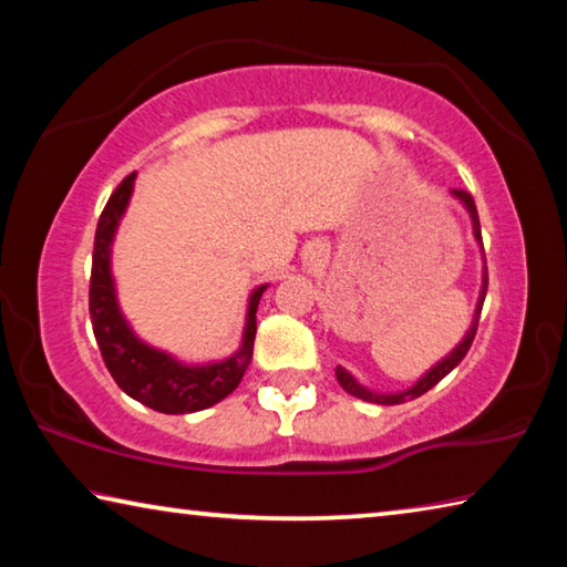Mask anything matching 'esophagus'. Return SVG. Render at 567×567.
Here are the masks:
<instances>
[{
  "label": "esophagus",
  "mask_w": 567,
  "mask_h": 567,
  "mask_svg": "<svg viewBox=\"0 0 567 567\" xmlns=\"http://www.w3.org/2000/svg\"><path fill=\"white\" fill-rule=\"evenodd\" d=\"M312 255H318V252H312Z\"/></svg>",
  "instance_id": "1"
}]
</instances>
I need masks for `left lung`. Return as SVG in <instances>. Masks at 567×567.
<instances>
[{
  "instance_id": "1",
  "label": "left lung",
  "mask_w": 567,
  "mask_h": 567,
  "mask_svg": "<svg viewBox=\"0 0 567 567\" xmlns=\"http://www.w3.org/2000/svg\"><path fill=\"white\" fill-rule=\"evenodd\" d=\"M450 195H453L460 205L465 207V213L470 215V223H473V237L475 243L483 249V237H480V219H477V209L473 197H470V192L463 189H450ZM485 292H487V267H485V255H483V285H480V295H477V305H475V312H473V322H470L467 332L463 334V340H460L453 350H450L443 360H437L433 368H430L425 375H420L415 385H410L408 390H398V392H378V390H370L368 385H362V382L338 364L334 368V378H338L340 388L344 392H350L352 398H360L364 402H378V405H400V402H408V400H415L420 395H425L430 388H435L440 380H443L450 370H455L460 362L470 350V344H473L475 338V330H477V320H480V310H483V302H485Z\"/></svg>"
}]
</instances>
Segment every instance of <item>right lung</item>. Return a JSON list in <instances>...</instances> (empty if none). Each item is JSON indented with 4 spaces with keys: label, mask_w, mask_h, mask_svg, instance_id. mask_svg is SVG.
I'll return each mask as SVG.
<instances>
[{
    "label": "right lung",
    "mask_w": 567,
    "mask_h": 567,
    "mask_svg": "<svg viewBox=\"0 0 567 567\" xmlns=\"http://www.w3.org/2000/svg\"><path fill=\"white\" fill-rule=\"evenodd\" d=\"M134 177H137V172L124 177L122 185L112 192L110 203L97 223L90 280L92 330L114 382L132 400L157 412H165V415H185V412L217 405L219 400H225L239 385L249 360H252L257 305H260V297L270 285H257L249 292L243 340H239V348L225 360L182 362L172 352L142 340L132 330L130 320L124 318L117 297V282H114L112 275V245L122 217L130 207Z\"/></svg>",
    "instance_id": "obj_1"
}]
</instances>
